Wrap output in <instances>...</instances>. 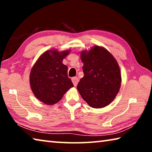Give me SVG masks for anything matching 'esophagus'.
I'll return each instance as SVG.
<instances>
[{
    "label": "esophagus",
    "mask_w": 152,
    "mask_h": 152,
    "mask_svg": "<svg viewBox=\"0 0 152 152\" xmlns=\"http://www.w3.org/2000/svg\"><path fill=\"white\" fill-rule=\"evenodd\" d=\"M72 82H73L74 86H76L77 84H78V77H74V78H72Z\"/></svg>",
    "instance_id": "34e87169"
}]
</instances>
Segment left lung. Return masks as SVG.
<instances>
[{
	"mask_svg": "<svg viewBox=\"0 0 152 152\" xmlns=\"http://www.w3.org/2000/svg\"><path fill=\"white\" fill-rule=\"evenodd\" d=\"M84 76L77 89L89 106L99 109L109 105L120 89L121 75L117 60L106 49L95 45L80 54Z\"/></svg>",
	"mask_w": 152,
	"mask_h": 152,
	"instance_id": "obj_1",
	"label": "left lung"
}]
</instances>
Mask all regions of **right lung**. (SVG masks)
Wrapping results in <instances>:
<instances>
[{"label":"right lung","mask_w":152,"mask_h":152,"mask_svg":"<svg viewBox=\"0 0 152 152\" xmlns=\"http://www.w3.org/2000/svg\"><path fill=\"white\" fill-rule=\"evenodd\" d=\"M70 50H48L38 58L31 70L30 86L40 101L52 105L61 99L73 83L68 76V67L62 63Z\"/></svg>","instance_id":"obj_1"}]
</instances>
